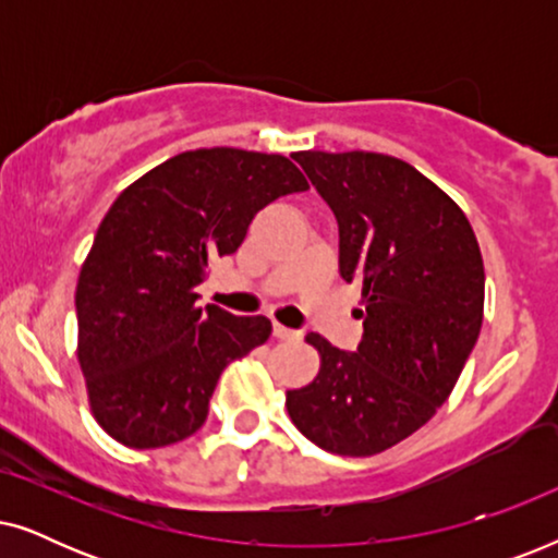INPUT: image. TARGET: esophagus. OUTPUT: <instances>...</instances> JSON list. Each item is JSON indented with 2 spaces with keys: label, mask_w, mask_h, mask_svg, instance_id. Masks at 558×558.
<instances>
[{
  "label": "esophagus",
  "mask_w": 558,
  "mask_h": 558,
  "mask_svg": "<svg viewBox=\"0 0 558 558\" xmlns=\"http://www.w3.org/2000/svg\"><path fill=\"white\" fill-rule=\"evenodd\" d=\"M274 338L279 340H300L302 332L300 330H292V327H284V325H274Z\"/></svg>",
  "instance_id": "34e87169"
}]
</instances>
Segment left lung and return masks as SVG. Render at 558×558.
I'll return each instance as SVG.
<instances>
[{
    "instance_id": "1",
    "label": "left lung",
    "mask_w": 558,
    "mask_h": 558,
    "mask_svg": "<svg viewBox=\"0 0 558 558\" xmlns=\"http://www.w3.org/2000/svg\"><path fill=\"white\" fill-rule=\"evenodd\" d=\"M292 157L338 220L340 274L363 287L365 307L355 353L307 335L323 368L287 391V411L327 452L378 454L452 393L483 327V256L460 205L403 159L315 149Z\"/></svg>"
}]
</instances>
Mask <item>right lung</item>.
Here are the masks:
<instances>
[{"instance_id":"right-lung-1","label":"right lung","mask_w":558,"mask_h":558,"mask_svg":"<svg viewBox=\"0 0 558 558\" xmlns=\"http://www.w3.org/2000/svg\"><path fill=\"white\" fill-rule=\"evenodd\" d=\"M307 187L287 157L213 147L167 159L113 201L75 289L78 363L113 439L155 449L205 424L220 373L271 323L197 307L195 287L264 205Z\"/></svg>"}]
</instances>
